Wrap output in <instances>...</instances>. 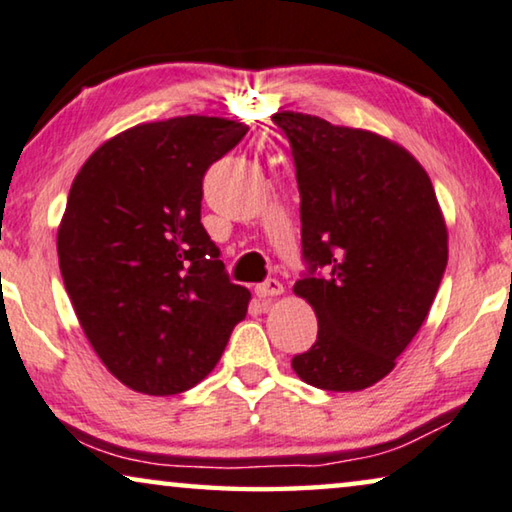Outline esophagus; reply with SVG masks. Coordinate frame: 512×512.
I'll use <instances>...</instances> for the list:
<instances>
[{
  "mask_svg": "<svg viewBox=\"0 0 512 512\" xmlns=\"http://www.w3.org/2000/svg\"><path fill=\"white\" fill-rule=\"evenodd\" d=\"M255 294H257L262 301L273 299V296H280V294H282V282L276 280V278H269V280L259 282V285L255 287Z\"/></svg>",
  "mask_w": 512,
  "mask_h": 512,
  "instance_id": "1",
  "label": "esophagus"
}]
</instances>
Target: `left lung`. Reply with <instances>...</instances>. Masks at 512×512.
<instances>
[{"mask_svg": "<svg viewBox=\"0 0 512 512\" xmlns=\"http://www.w3.org/2000/svg\"><path fill=\"white\" fill-rule=\"evenodd\" d=\"M301 195L305 273L294 294L319 333L292 358L305 384L363 391L421 329L448 262V232L421 163L386 137L301 112L273 114Z\"/></svg>", "mask_w": 512, "mask_h": 512, "instance_id": "1", "label": "left lung"}]
</instances>
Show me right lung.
<instances>
[{
	"instance_id": "add662e5",
	"label": "right lung",
	"mask_w": 512,
	"mask_h": 512,
	"mask_svg": "<svg viewBox=\"0 0 512 512\" xmlns=\"http://www.w3.org/2000/svg\"><path fill=\"white\" fill-rule=\"evenodd\" d=\"M248 126L174 117L119 133L87 158L57 232L82 331L121 384L177 395L216 368L250 292L204 230L202 179Z\"/></svg>"
}]
</instances>
